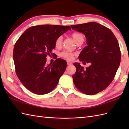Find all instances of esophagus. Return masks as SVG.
I'll return each mask as SVG.
<instances>
[{
	"label": "esophagus",
	"mask_w": 129,
	"mask_h": 129,
	"mask_svg": "<svg viewBox=\"0 0 129 129\" xmlns=\"http://www.w3.org/2000/svg\"><path fill=\"white\" fill-rule=\"evenodd\" d=\"M67 64L68 65H72V62L71 61H67Z\"/></svg>",
	"instance_id": "34e87169"
}]
</instances>
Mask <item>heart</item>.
<instances>
[{
	"label": "heart",
	"instance_id": "heart-1",
	"mask_svg": "<svg viewBox=\"0 0 129 129\" xmlns=\"http://www.w3.org/2000/svg\"><path fill=\"white\" fill-rule=\"evenodd\" d=\"M72 38L75 43L78 44L79 43L84 42V36L83 34L80 33H74L72 34ZM62 37L60 36L57 38L55 40V46L57 48H60L62 45ZM75 54L71 53L69 51H63L60 54V56L62 57L63 58L65 59L71 60L73 59V57L74 56Z\"/></svg>",
	"mask_w": 129,
	"mask_h": 129
}]
</instances>
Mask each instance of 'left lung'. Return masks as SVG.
I'll return each instance as SVG.
<instances>
[{
    "label": "left lung",
    "instance_id": "obj_1",
    "mask_svg": "<svg viewBox=\"0 0 129 129\" xmlns=\"http://www.w3.org/2000/svg\"><path fill=\"white\" fill-rule=\"evenodd\" d=\"M70 26L83 33L86 39L87 45L79 54V60L91 62L86 69L79 63H74L76 70L73 75V82L81 92L96 94L105 89L116 74L121 60L118 42L110 29L98 23Z\"/></svg>",
    "mask_w": 129,
    "mask_h": 129
}]
</instances>
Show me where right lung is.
<instances>
[{"instance_id": "1", "label": "right lung", "mask_w": 129, "mask_h": 129, "mask_svg": "<svg viewBox=\"0 0 129 129\" xmlns=\"http://www.w3.org/2000/svg\"><path fill=\"white\" fill-rule=\"evenodd\" d=\"M69 30V26H33L26 29L16 42L13 54L16 74L29 91L44 95L55 88L67 62L58 58L46 65V56L54 55L51 52L56 39Z\"/></svg>"}]
</instances>
